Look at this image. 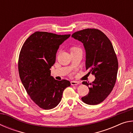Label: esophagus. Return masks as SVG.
<instances>
[{
	"label": "esophagus",
	"mask_w": 133,
	"mask_h": 133,
	"mask_svg": "<svg viewBox=\"0 0 133 133\" xmlns=\"http://www.w3.org/2000/svg\"><path fill=\"white\" fill-rule=\"evenodd\" d=\"M70 83L72 85H77L78 84H79V82H76V81H71Z\"/></svg>",
	"instance_id": "1"
}]
</instances>
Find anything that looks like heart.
I'll return each instance as SVG.
<instances>
[{"label": "heart", "instance_id": "b5f03b06", "mask_svg": "<svg viewBox=\"0 0 133 133\" xmlns=\"http://www.w3.org/2000/svg\"><path fill=\"white\" fill-rule=\"evenodd\" d=\"M76 49H77V48H76V47H72V48L70 49L71 51H73V50H76Z\"/></svg>", "mask_w": 133, "mask_h": 133}]
</instances>
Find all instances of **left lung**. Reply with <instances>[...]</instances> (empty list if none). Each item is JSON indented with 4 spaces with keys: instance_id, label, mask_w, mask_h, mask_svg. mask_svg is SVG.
I'll return each mask as SVG.
<instances>
[{
    "instance_id": "left-lung-1",
    "label": "left lung",
    "mask_w": 133,
    "mask_h": 133,
    "mask_svg": "<svg viewBox=\"0 0 133 133\" xmlns=\"http://www.w3.org/2000/svg\"><path fill=\"white\" fill-rule=\"evenodd\" d=\"M71 37L83 43L86 70L96 77L91 83L83 82L90 87L88 94L82 100L89 105L100 104L111 93L116 82L118 63L113 46L107 36L98 29H83L75 32Z\"/></svg>"
}]
</instances>
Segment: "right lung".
<instances>
[{"label": "right lung", "mask_w": 133, "mask_h": 133, "mask_svg": "<svg viewBox=\"0 0 133 133\" xmlns=\"http://www.w3.org/2000/svg\"><path fill=\"white\" fill-rule=\"evenodd\" d=\"M70 36L36 31L27 39L20 51V78L27 93L41 109L56 107L64 89L70 85L68 80H56L50 76V68L55 63L59 46Z\"/></svg>", "instance_id": "right-lung-1"}]
</instances>
